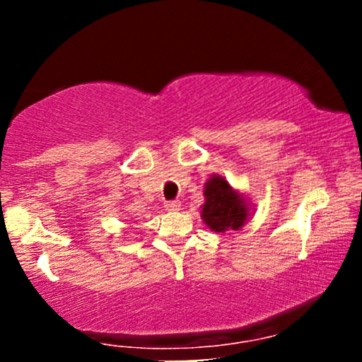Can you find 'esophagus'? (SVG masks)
Returning a JSON list of instances; mask_svg holds the SVG:
<instances>
[{
	"label": "esophagus",
	"instance_id": "34e87169",
	"mask_svg": "<svg viewBox=\"0 0 362 362\" xmlns=\"http://www.w3.org/2000/svg\"><path fill=\"white\" fill-rule=\"evenodd\" d=\"M165 207H167L168 211H178V209H180V202H178V201H168V202H165Z\"/></svg>",
	"mask_w": 362,
	"mask_h": 362
}]
</instances>
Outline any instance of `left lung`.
Wrapping results in <instances>:
<instances>
[{"instance_id":"8db88e82","label":"left lung","mask_w":362,"mask_h":362,"mask_svg":"<svg viewBox=\"0 0 362 362\" xmlns=\"http://www.w3.org/2000/svg\"><path fill=\"white\" fill-rule=\"evenodd\" d=\"M204 197L206 202L201 206V218L216 233L240 230L250 216L247 199L221 175H211L206 182Z\"/></svg>"}]
</instances>
